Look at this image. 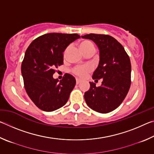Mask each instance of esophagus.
I'll return each mask as SVG.
<instances>
[{"label":"esophagus","mask_w":154,"mask_h":154,"mask_svg":"<svg viewBox=\"0 0 154 154\" xmlns=\"http://www.w3.org/2000/svg\"><path fill=\"white\" fill-rule=\"evenodd\" d=\"M81 82H82V80L79 79H76V83H77V84H79V83H80Z\"/></svg>","instance_id":"34e87169"}]
</instances>
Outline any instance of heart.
Listing matches in <instances>:
<instances>
[{
    "instance_id": "obj_1",
    "label": "heart",
    "mask_w": 154,
    "mask_h": 154,
    "mask_svg": "<svg viewBox=\"0 0 154 154\" xmlns=\"http://www.w3.org/2000/svg\"><path fill=\"white\" fill-rule=\"evenodd\" d=\"M79 48L81 49V50L83 51V54H85L87 51L90 50V49H94V47L92 43L88 40L82 41V42L79 43ZM67 51L68 48L65 49V51H64V57L66 56ZM91 71H92V67L90 66H88V65H82V66H78L75 67L74 69H72V72L77 75V76H79L80 77H83Z\"/></svg>"
}]
</instances>
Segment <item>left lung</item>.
I'll return each instance as SVG.
<instances>
[{
    "mask_svg": "<svg viewBox=\"0 0 154 154\" xmlns=\"http://www.w3.org/2000/svg\"><path fill=\"white\" fill-rule=\"evenodd\" d=\"M94 42L100 52V60L92 79H102V84L96 87L90 82V88L84 94L90 108L101 113L113 111L121 105L131 84V64L124 47L113 36L89 34L82 36Z\"/></svg>",
    "mask_w": 154,
    "mask_h": 154,
    "instance_id": "left-lung-1",
    "label": "left lung"
}]
</instances>
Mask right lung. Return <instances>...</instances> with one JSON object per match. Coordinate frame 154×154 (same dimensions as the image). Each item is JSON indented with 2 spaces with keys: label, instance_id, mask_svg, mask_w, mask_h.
<instances>
[{
  "label": "right lung",
  "instance_id": "obj_1",
  "mask_svg": "<svg viewBox=\"0 0 154 154\" xmlns=\"http://www.w3.org/2000/svg\"><path fill=\"white\" fill-rule=\"evenodd\" d=\"M80 38L77 34L48 33L38 36L28 46L21 71L28 96L41 110L50 112L63 106L76 83L72 75L54 79L56 68L63 64V52Z\"/></svg>",
  "mask_w": 154,
  "mask_h": 154
}]
</instances>
